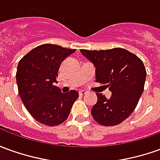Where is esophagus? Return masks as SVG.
Listing matches in <instances>:
<instances>
[{
	"instance_id": "1",
	"label": "esophagus",
	"mask_w": 160,
	"mask_h": 160,
	"mask_svg": "<svg viewBox=\"0 0 160 160\" xmlns=\"http://www.w3.org/2000/svg\"><path fill=\"white\" fill-rule=\"evenodd\" d=\"M85 93H86V92H85L84 91H79V96H80V97H82V96L85 94Z\"/></svg>"
}]
</instances>
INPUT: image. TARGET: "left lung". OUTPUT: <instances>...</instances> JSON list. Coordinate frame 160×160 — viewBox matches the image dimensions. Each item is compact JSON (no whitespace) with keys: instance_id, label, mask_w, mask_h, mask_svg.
I'll use <instances>...</instances> for the list:
<instances>
[{"instance_id":"obj_1","label":"left lung","mask_w":160,"mask_h":160,"mask_svg":"<svg viewBox=\"0 0 160 160\" xmlns=\"http://www.w3.org/2000/svg\"><path fill=\"white\" fill-rule=\"evenodd\" d=\"M80 51L96 67L97 82L106 83L112 93L110 99L97 93L98 102L91 109L93 118L103 126L121 124L135 110L144 91L146 70L143 62L122 48Z\"/></svg>"}]
</instances>
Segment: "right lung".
Listing matches in <instances>:
<instances>
[{
	"label": "right lung",
	"mask_w": 160,
	"mask_h": 160,
	"mask_svg": "<svg viewBox=\"0 0 160 160\" xmlns=\"http://www.w3.org/2000/svg\"><path fill=\"white\" fill-rule=\"evenodd\" d=\"M75 51L45 43L20 60L15 75L20 98L29 114L41 124L56 126L63 123L78 98V91L71 90L63 94L54 85L61 62Z\"/></svg>",
	"instance_id": "obj_1"
}]
</instances>
